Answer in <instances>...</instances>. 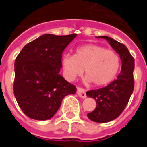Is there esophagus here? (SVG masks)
I'll return each mask as SVG.
<instances>
[{"instance_id": "esophagus-1", "label": "esophagus", "mask_w": 147, "mask_h": 147, "mask_svg": "<svg viewBox=\"0 0 147 147\" xmlns=\"http://www.w3.org/2000/svg\"><path fill=\"white\" fill-rule=\"evenodd\" d=\"M77 93L78 94V96L81 97V98H82V99H85L86 97V90L84 89H82V88H81V87H78V89H77Z\"/></svg>"}]
</instances>
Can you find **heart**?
I'll use <instances>...</instances> for the list:
<instances>
[{
    "mask_svg": "<svg viewBox=\"0 0 147 147\" xmlns=\"http://www.w3.org/2000/svg\"><path fill=\"white\" fill-rule=\"evenodd\" d=\"M62 71L68 81L75 80L85 71V82L103 86L113 82L121 68V58L115 51L96 44H85L75 49L74 55L64 54Z\"/></svg>",
    "mask_w": 147,
    "mask_h": 147,
    "instance_id": "heart-1",
    "label": "heart"
}]
</instances>
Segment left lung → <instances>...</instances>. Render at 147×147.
Instances as JSON below:
<instances>
[{
  "mask_svg": "<svg viewBox=\"0 0 147 147\" xmlns=\"http://www.w3.org/2000/svg\"><path fill=\"white\" fill-rule=\"evenodd\" d=\"M97 38L106 39L119 54L122 63L121 70L117 79L105 87L86 92L88 97L96 101V108L93 112L87 114L88 118L92 121L106 123L119 117L130 99L134 87V59L125 45L108 36Z\"/></svg>",
  "mask_w": 147,
  "mask_h": 147,
  "instance_id": "left-lung-1",
  "label": "left lung"
}]
</instances>
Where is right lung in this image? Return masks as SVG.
I'll list each match as a JSON object with an SVG mask.
<instances>
[{"instance_id":"obj_1","label":"right lung","mask_w":147,"mask_h":147,"mask_svg":"<svg viewBox=\"0 0 147 147\" xmlns=\"http://www.w3.org/2000/svg\"><path fill=\"white\" fill-rule=\"evenodd\" d=\"M77 36L46 34L25 45L14 62L13 94L28 117L48 120L60 108L65 96L76 93V86L61 74L62 53Z\"/></svg>"}]
</instances>
